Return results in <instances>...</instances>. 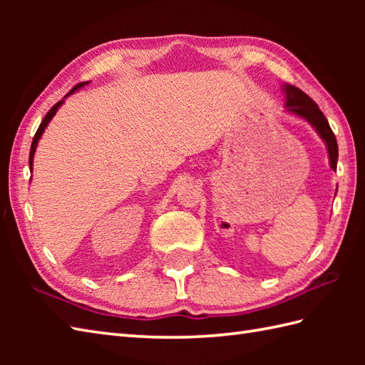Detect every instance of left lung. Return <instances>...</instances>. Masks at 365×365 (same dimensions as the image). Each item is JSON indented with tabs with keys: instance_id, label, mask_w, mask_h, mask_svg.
I'll return each instance as SVG.
<instances>
[{
	"instance_id": "obj_1",
	"label": "left lung",
	"mask_w": 365,
	"mask_h": 365,
	"mask_svg": "<svg viewBox=\"0 0 365 365\" xmlns=\"http://www.w3.org/2000/svg\"><path fill=\"white\" fill-rule=\"evenodd\" d=\"M282 91L285 94V110L298 115V118L307 120L315 128L317 133L327 144L328 155H329V165L332 169H337V157H339V147L336 136L328 123V119L320 111L319 105L314 100L304 94L301 89L292 86V84H284Z\"/></svg>"
}]
</instances>
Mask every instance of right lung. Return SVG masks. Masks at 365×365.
<instances>
[{
    "label": "right lung",
    "mask_w": 365,
    "mask_h": 365,
    "mask_svg": "<svg viewBox=\"0 0 365 365\" xmlns=\"http://www.w3.org/2000/svg\"><path fill=\"white\" fill-rule=\"evenodd\" d=\"M89 81H84V83H80V84H76V86L68 92V94L66 96V97H68L71 94H73L75 91H78L80 88H83L84 84H88ZM64 97V98H66ZM64 103V100H61V102H58L56 105L54 106H51V110L46 113V115L43 118V120H42V123L41 125H38V128H37V131H36V135H34V138H33V144H31V150H29V169H31V173H33V160H34V152H36V147H37V143H38V139H41V136L43 135V131H45V128H46V125H48V122L53 119V115L56 114V111H58V108Z\"/></svg>",
    "instance_id": "add662e5"
}]
</instances>
